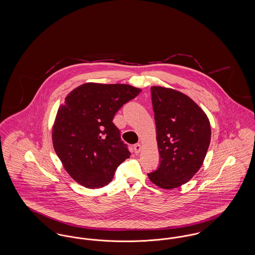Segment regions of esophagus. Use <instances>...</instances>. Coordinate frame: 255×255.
I'll return each instance as SVG.
<instances>
[{"mask_svg": "<svg viewBox=\"0 0 255 255\" xmlns=\"http://www.w3.org/2000/svg\"><path fill=\"white\" fill-rule=\"evenodd\" d=\"M140 150H141V144L140 143H136V144L133 145V152L135 154H138L140 152Z\"/></svg>", "mask_w": 255, "mask_h": 255, "instance_id": "1", "label": "esophagus"}]
</instances>
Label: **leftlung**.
I'll list each match as a JSON object with an SVG mask.
<instances>
[{
  "mask_svg": "<svg viewBox=\"0 0 255 255\" xmlns=\"http://www.w3.org/2000/svg\"><path fill=\"white\" fill-rule=\"evenodd\" d=\"M151 95L160 163L148 177L158 187L172 189L201 168L210 143V123L198 104L179 91L153 86Z\"/></svg>",
  "mask_w": 255,
  "mask_h": 255,
  "instance_id": "1",
  "label": "left lung"
}]
</instances>
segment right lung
<instances>
[{"mask_svg":"<svg viewBox=\"0 0 255 255\" xmlns=\"http://www.w3.org/2000/svg\"><path fill=\"white\" fill-rule=\"evenodd\" d=\"M140 92L127 84L85 83L66 97L52 126V143L75 182L87 188L103 187L130 157L113 120Z\"/></svg>","mask_w":255,"mask_h":255,"instance_id":"obj_1","label":"right lung"}]
</instances>
